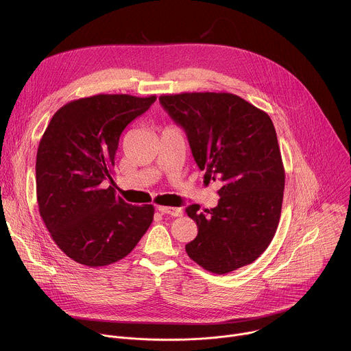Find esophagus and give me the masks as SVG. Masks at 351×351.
Returning a JSON list of instances; mask_svg holds the SVG:
<instances>
[{
	"instance_id": "obj_1",
	"label": "esophagus",
	"mask_w": 351,
	"mask_h": 351,
	"mask_svg": "<svg viewBox=\"0 0 351 351\" xmlns=\"http://www.w3.org/2000/svg\"><path fill=\"white\" fill-rule=\"evenodd\" d=\"M157 210L161 214H167L171 217H182L183 215V210L182 208H176V207H165V206H158Z\"/></svg>"
}]
</instances>
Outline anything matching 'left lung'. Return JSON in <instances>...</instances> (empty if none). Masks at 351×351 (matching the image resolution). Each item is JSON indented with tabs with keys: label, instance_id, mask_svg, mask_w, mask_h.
Masks as SVG:
<instances>
[{
	"label": "left lung",
	"instance_id": "obj_1",
	"mask_svg": "<svg viewBox=\"0 0 351 351\" xmlns=\"http://www.w3.org/2000/svg\"><path fill=\"white\" fill-rule=\"evenodd\" d=\"M160 103L184 130L208 183H221L215 208H186L198 228L187 256L218 275L252 264L272 241L283 202L285 169L271 118L230 93L169 94Z\"/></svg>",
	"mask_w": 351,
	"mask_h": 351
}]
</instances>
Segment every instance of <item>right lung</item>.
Segmentation results:
<instances>
[{"label": "right lung", "instance_id": "right-lung-1", "mask_svg": "<svg viewBox=\"0 0 351 351\" xmlns=\"http://www.w3.org/2000/svg\"><path fill=\"white\" fill-rule=\"evenodd\" d=\"M156 99L129 94L75 99L54 114L40 140L38 211L57 245L82 265L122 260L153 222V206L125 203L106 182H112L123 129Z\"/></svg>", "mask_w": 351, "mask_h": 351}]
</instances>
